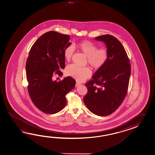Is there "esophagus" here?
I'll return each instance as SVG.
<instances>
[{"label": "esophagus", "instance_id": "esophagus-1", "mask_svg": "<svg viewBox=\"0 0 155 155\" xmlns=\"http://www.w3.org/2000/svg\"><path fill=\"white\" fill-rule=\"evenodd\" d=\"M80 85H81V83L78 82V81H76V87H78Z\"/></svg>", "mask_w": 155, "mask_h": 155}]
</instances>
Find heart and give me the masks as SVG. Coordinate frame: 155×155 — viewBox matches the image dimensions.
<instances>
[{
	"mask_svg": "<svg viewBox=\"0 0 155 155\" xmlns=\"http://www.w3.org/2000/svg\"><path fill=\"white\" fill-rule=\"evenodd\" d=\"M76 46L87 56L88 63L94 69L101 68L105 64L108 59L109 54L107 50L106 49L97 50V46L90 41L84 40L78 43ZM73 52V46H68L65 49L64 54L67 61L71 59ZM65 73L67 75L73 77L78 80H84L91 75V71L89 68L79 67L74 64L67 66Z\"/></svg>",
	"mask_w": 155,
	"mask_h": 155,
	"instance_id": "b5f03b06",
	"label": "heart"
}]
</instances>
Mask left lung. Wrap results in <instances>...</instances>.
Returning <instances> with one entry per match:
<instances>
[{"label": "left lung", "mask_w": 155, "mask_h": 155, "mask_svg": "<svg viewBox=\"0 0 155 155\" xmlns=\"http://www.w3.org/2000/svg\"><path fill=\"white\" fill-rule=\"evenodd\" d=\"M96 40L105 44L109 54L104 66L85 84L87 93L84 97L86 107L100 116L111 114L122 104L126 95L131 65L122 44L109 34L97 36Z\"/></svg>", "instance_id": "left-lung-1"}]
</instances>
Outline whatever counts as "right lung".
Here are the masks:
<instances>
[{
    "label": "right lung",
    "mask_w": 155,
    "mask_h": 155,
    "mask_svg": "<svg viewBox=\"0 0 155 155\" xmlns=\"http://www.w3.org/2000/svg\"><path fill=\"white\" fill-rule=\"evenodd\" d=\"M70 36L50 31L44 34L33 44L26 63L28 92L34 104L41 111L54 114L66 104V94L72 90L76 81L68 76L58 82L55 74L63 75L65 66L64 50L69 46Z\"/></svg>",
    "instance_id": "right-lung-1"
}]
</instances>
